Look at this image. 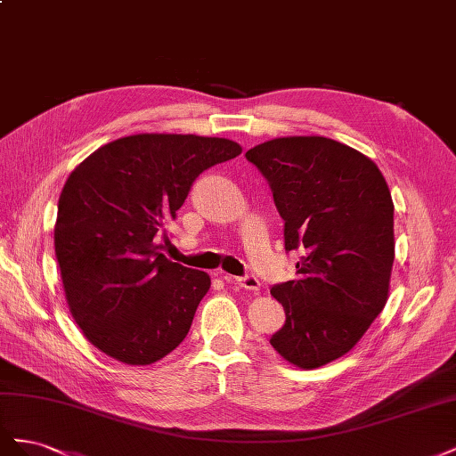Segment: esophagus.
<instances>
[{
  "instance_id": "1",
  "label": "esophagus",
  "mask_w": 456,
  "mask_h": 456,
  "mask_svg": "<svg viewBox=\"0 0 456 456\" xmlns=\"http://www.w3.org/2000/svg\"><path fill=\"white\" fill-rule=\"evenodd\" d=\"M220 275H223V280L236 283V285L247 289V291H258V289H260V281H258L256 275H253V273L243 275V278H232V275H228V273H224V272H220Z\"/></svg>"
}]
</instances>
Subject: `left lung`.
<instances>
[{
    "label": "left lung",
    "instance_id": "left-lung-1",
    "mask_svg": "<svg viewBox=\"0 0 456 456\" xmlns=\"http://www.w3.org/2000/svg\"><path fill=\"white\" fill-rule=\"evenodd\" d=\"M283 218L285 251H302L298 278L272 295L285 325L270 344L289 363L315 369L350 352L388 300L394 203L382 173L325 136H283L251 148Z\"/></svg>",
    "mask_w": 456,
    "mask_h": 456
}]
</instances>
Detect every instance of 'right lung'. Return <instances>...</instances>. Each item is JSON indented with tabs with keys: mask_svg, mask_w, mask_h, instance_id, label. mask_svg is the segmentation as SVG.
I'll use <instances>...</instances> for the list:
<instances>
[{
	"mask_svg": "<svg viewBox=\"0 0 456 456\" xmlns=\"http://www.w3.org/2000/svg\"><path fill=\"white\" fill-rule=\"evenodd\" d=\"M241 154L228 139L142 133L101 146L68 176L54 253L68 306L94 348L150 365L181 344L211 287L161 249L196 178Z\"/></svg>",
	"mask_w": 456,
	"mask_h": 456,
	"instance_id": "1",
	"label": "right lung"
}]
</instances>
